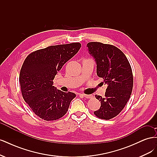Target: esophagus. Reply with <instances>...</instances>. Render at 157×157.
I'll return each mask as SVG.
<instances>
[{
  "mask_svg": "<svg viewBox=\"0 0 157 157\" xmlns=\"http://www.w3.org/2000/svg\"><path fill=\"white\" fill-rule=\"evenodd\" d=\"M82 96L86 98H88V99H90V98H92L93 96H92V95H87V94H82Z\"/></svg>",
  "mask_w": 157,
  "mask_h": 157,
  "instance_id": "esophagus-1",
  "label": "esophagus"
}]
</instances>
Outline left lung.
Listing matches in <instances>:
<instances>
[{"instance_id": "8db88e82", "label": "left lung", "mask_w": 157, "mask_h": 157, "mask_svg": "<svg viewBox=\"0 0 157 157\" xmlns=\"http://www.w3.org/2000/svg\"><path fill=\"white\" fill-rule=\"evenodd\" d=\"M87 46L96 61L98 76L108 85L105 96H95L101 107L94 113L101 119H111L122 111L130 98L134 83L131 65L115 46L90 42Z\"/></svg>"}]
</instances>
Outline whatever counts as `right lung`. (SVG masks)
I'll return each instance as SVG.
<instances>
[{
	"instance_id": "add662e5",
	"label": "right lung",
	"mask_w": 157,
	"mask_h": 157,
	"mask_svg": "<svg viewBox=\"0 0 157 157\" xmlns=\"http://www.w3.org/2000/svg\"><path fill=\"white\" fill-rule=\"evenodd\" d=\"M79 42L50 46L27 56L20 73L23 98L36 115L46 121H56L67 112L73 92L53 86V80L63 65L77 53Z\"/></svg>"
}]
</instances>
